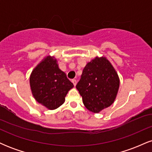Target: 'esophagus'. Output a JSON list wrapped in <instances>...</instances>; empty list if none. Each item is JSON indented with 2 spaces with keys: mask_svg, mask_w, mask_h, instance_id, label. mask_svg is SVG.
Returning <instances> with one entry per match:
<instances>
[{
  "mask_svg": "<svg viewBox=\"0 0 152 152\" xmlns=\"http://www.w3.org/2000/svg\"><path fill=\"white\" fill-rule=\"evenodd\" d=\"M72 81V83H74V86H76V83H77V81H76V79H72V81Z\"/></svg>",
  "mask_w": 152,
  "mask_h": 152,
  "instance_id": "obj_1",
  "label": "esophagus"
}]
</instances>
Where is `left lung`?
Listing matches in <instances>:
<instances>
[{
    "instance_id": "obj_1",
    "label": "left lung",
    "mask_w": 152,
    "mask_h": 152,
    "mask_svg": "<svg viewBox=\"0 0 152 152\" xmlns=\"http://www.w3.org/2000/svg\"><path fill=\"white\" fill-rule=\"evenodd\" d=\"M119 78L106 57H96L83 69L76 85L84 106L99 113L113 104L119 88Z\"/></svg>"
}]
</instances>
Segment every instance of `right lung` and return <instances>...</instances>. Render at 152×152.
<instances>
[{
	"label": "right lung",
	"mask_w": 152,
	"mask_h": 152,
	"mask_svg": "<svg viewBox=\"0 0 152 152\" xmlns=\"http://www.w3.org/2000/svg\"><path fill=\"white\" fill-rule=\"evenodd\" d=\"M30 86L36 102L53 110L64 104L66 94L74 84L59 69L56 59L48 56L33 70Z\"/></svg>",
	"instance_id": "right-lung-1"
}]
</instances>
